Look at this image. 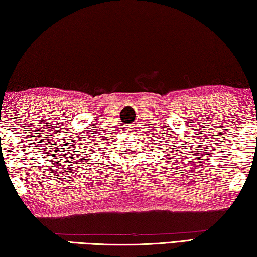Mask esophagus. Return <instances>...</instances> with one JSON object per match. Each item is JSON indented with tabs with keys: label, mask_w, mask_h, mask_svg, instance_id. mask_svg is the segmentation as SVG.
I'll return each instance as SVG.
<instances>
[{
	"label": "esophagus",
	"mask_w": 257,
	"mask_h": 257,
	"mask_svg": "<svg viewBox=\"0 0 257 257\" xmlns=\"http://www.w3.org/2000/svg\"><path fill=\"white\" fill-rule=\"evenodd\" d=\"M128 132H134V130H133V125H130V127H128Z\"/></svg>",
	"instance_id": "obj_1"
}]
</instances>
